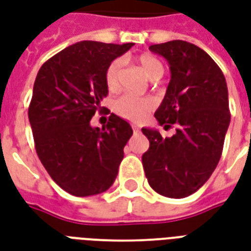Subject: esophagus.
Instances as JSON below:
<instances>
[{
  "mask_svg": "<svg viewBox=\"0 0 251 251\" xmlns=\"http://www.w3.org/2000/svg\"><path fill=\"white\" fill-rule=\"evenodd\" d=\"M133 131H134V133H140V127H138V126H134L133 125Z\"/></svg>",
  "mask_w": 251,
  "mask_h": 251,
  "instance_id": "obj_1",
  "label": "esophagus"
}]
</instances>
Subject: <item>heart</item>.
I'll return each instance as SVG.
<instances>
[{
	"label": "heart",
	"mask_w": 251,
	"mask_h": 251,
	"mask_svg": "<svg viewBox=\"0 0 251 251\" xmlns=\"http://www.w3.org/2000/svg\"><path fill=\"white\" fill-rule=\"evenodd\" d=\"M137 64L144 73L150 79H159L165 73V65L155 55L145 53L137 57ZM121 72V61L114 59L111 61L105 72V83L110 92H116L118 89V78ZM154 109V101L149 97H137L133 94H125L117 98L114 102V111L122 118L131 122H141L144 121L150 111Z\"/></svg>",
	"instance_id": "1"
}]
</instances>
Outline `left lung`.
Here are the masks:
<instances>
[{
    "label": "left lung",
    "instance_id": "obj_1",
    "mask_svg": "<svg viewBox=\"0 0 251 251\" xmlns=\"http://www.w3.org/2000/svg\"><path fill=\"white\" fill-rule=\"evenodd\" d=\"M166 58L172 78L154 117L165 130L142 129L150 142L142 155L145 174L153 190L169 198L196 193L220 162L230 124L226 79L214 59L198 46L174 40L151 45Z\"/></svg>",
    "mask_w": 251,
    "mask_h": 251
}]
</instances>
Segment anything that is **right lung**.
<instances>
[{
    "instance_id": "add662e5",
    "label": "right lung",
    "mask_w": 251,
    "mask_h": 251,
    "mask_svg": "<svg viewBox=\"0 0 251 251\" xmlns=\"http://www.w3.org/2000/svg\"><path fill=\"white\" fill-rule=\"evenodd\" d=\"M131 46L77 42L48 59L37 74L27 110L37 155L69 194H100L116 181L131 126L113 113L102 129L92 127L90 120L105 110L106 68Z\"/></svg>"
}]
</instances>
